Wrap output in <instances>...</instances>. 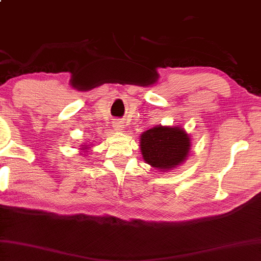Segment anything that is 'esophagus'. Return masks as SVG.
I'll return each mask as SVG.
<instances>
[{"mask_svg": "<svg viewBox=\"0 0 261 261\" xmlns=\"http://www.w3.org/2000/svg\"><path fill=\"white\" fill-rule=\"evenodd\" d=\"M122 123L121 122H115L114 123V128H115V129H117V130H120V129H122Z\"/></svg>", "mask_w": 261, "mask_h": 261, "instance_id": "esophagus-1", "label": "esophagus"}]
</instances>
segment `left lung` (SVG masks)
Masks as SVG:
<instances>
[{
  "instance_id": "8db88e82",
  "label": "left lung",
  "mask_w": 261,
  "mask_h": 261,
  "mask_svg": "<svg viewBox=\"0 0 261 261\" xmlns=\"http://www.w3.org/2000/svg\"><path fill=\"white\" fill-rule=\"evenodd\" d=\"M140 143L144 162L165 172L185 162L191 148V138L181 127L160 125L143 132Z\"/></svg>"
}]
</instances>
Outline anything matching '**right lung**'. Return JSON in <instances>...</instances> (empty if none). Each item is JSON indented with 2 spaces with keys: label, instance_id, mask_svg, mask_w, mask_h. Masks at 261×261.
<instances>
[{
  "label": "right lung",
  "instance_id": "add662e5",
  "mask_svg": "<svg viewBox=\"0 0 261 261\" xmlns=\"http://www.w3.org/2000/svg\"><path fill=\"white\" fill-rule=\"evenodd\" d=\"M85 149H87V148H85ZM83 150H84V148H83Z\"/></svg>",
  "mask_w": 261,
  "mask_h": 261
}]
</instances>
